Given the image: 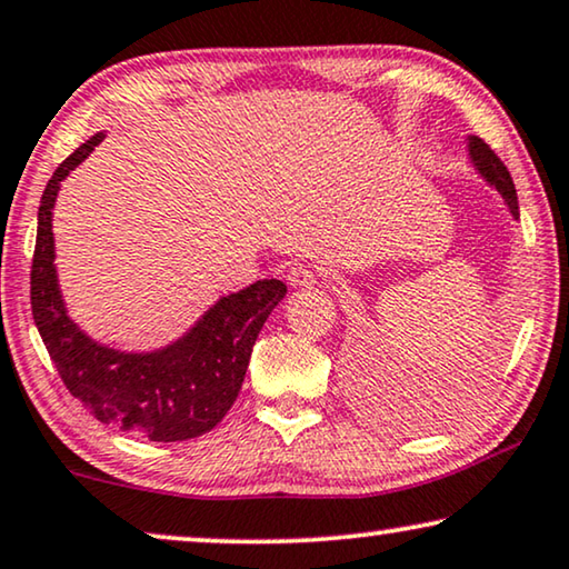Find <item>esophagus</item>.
Segmentation results:
<instances>
[{"label":"esophagus","instance_id":"34e87169","mask_svg":"<svg viewBox=\"0 0 569 569\" xmlns=\"http://www.w3.org/2000/svg\"><path fill=\"white\" fill-rule=\"evenodd\" d=\"M286 278H288V283H291L293 288H311V286L317 283V276L311 273V270H309L307 266H293V268H288Z\"/></svg>","mask_w":569,"mask_h":569}]
</instances>
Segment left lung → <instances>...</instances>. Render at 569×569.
Returning <instances> with one entry per match:
<instances>
[{
    "instance_id": "left-lung-1",
    "label": "left lung",
    "mask_w": 569,
    "mask_h": 569,
    "mask_svg": "<svg viewBox=\"0 0 569 569\" xmlns=\"http://www.w3.org/2000/svg\"><path fill=\"white\" fill-rule=\"evenodd\" d=\"M469 159L471 164H475V170L482 174L495 190H498L500 198L508 206V211L513 213V219H518V196H516L513 178H510L508 167L500 162L498 154H495V151L487 147L479 136H469Z\"/></svg>"
}]
</instances>
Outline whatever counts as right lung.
Wrapping results in <instances>:
<instances>
[{"mask_svg":"<svg viewBox=\"0 0 569 569\" xmlns=\"http://www.w3.org/2000/svg\"><path fill=\"white\" fill-rule=\"evenodd\" d=\"M102 136L94 133L63 159L43 190L30 270L33 319L61 381L84 410L149 441H188L219 426L234 405L254 340L286 296V283L266 278L221 296L182 338L147 353L102 346L79 330L67 315L53 266V206L61 180L92 154Z\"/></svg>","mask_w":569,"mask_h":569,"instance_id":"right-lung-1","label":"right lung"}]
</instances>
